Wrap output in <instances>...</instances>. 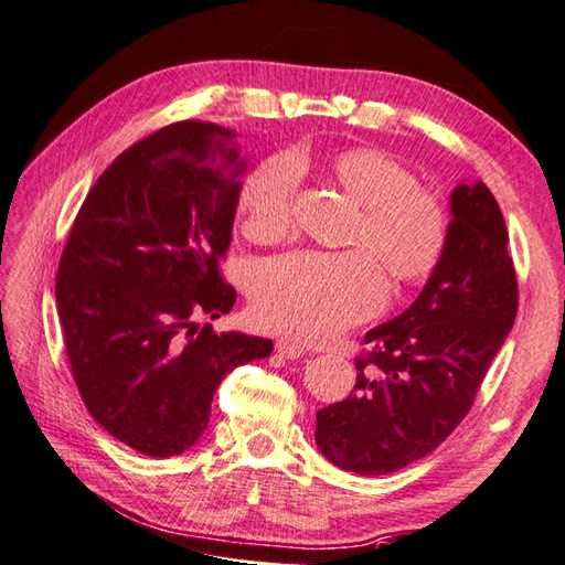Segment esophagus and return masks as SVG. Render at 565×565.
<instances>
[{"instance_id": "obj_1", "label": "esophagus", "mask_w": 565, "mask_h": 565, "mask_svg": "<svg viewBox=\"0 0 565 565\" xmlns=\"http://www.w3.org/2000/svg\"><path fill=\"white\" fill-rule=\"evenodd\" d=\"M276 352H279V355L286 358V360H296V358L303 355L306 348L298 340L281 338V340H276Z\"/></svg>"}]
</instances>
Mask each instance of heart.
Listing matches in <instances>:
<instances>
[{
    "label": "heart",
    "mask_w": 565,
    "mask_h": 565,
    "mask_svg": "<svg viewBox=\"0 0 565 565\" xmlns=\"http://www.w3.org/2000/svg\"><path fill=\"white\" fill-rule=\"evenodd\" d=\"M301 166L298 157H274L242 181L237 210L247 237L264 245L286 237ZM326 169L360 205L350 242L365 252L286 254L262 264L249 286L259 326L311 342L333 338L377 311L384 301L379 263L392 281L412 286L436 269L448 242L444 203L418 188L416 175L384 151L342 149Z\"/></svg>",
    "instance_id": "obj_1"
}]
</instances>
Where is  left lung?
Listing matches in <instances>:
<instances>
[{
  "label": "left lung",
  "instance_id": "obj_1",
  "mask_svg": "<svg viewBox=\"0 0 565 565\" xmlns=\"http://www.w3.org/2000/svg\"><path fill=\"white\" fill-rule=\"evenodd\" d=\"M507 225L490 188L450 193L444 257L422 294L364 335L355 390L316 414V446L333 466L390 475L428 456L475 402L516 318Z\"/></svg>",
  "mask_w": 565,
  "mask_h": 565
}]
</instances>
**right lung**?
<instances>
[{
    "label": "right lung",
    "instance_id": "right-lung-1",
    "mask_svg": "<svg viewBox=\"0 0 565 565\" xmlns=\"http://www.w3.org/2000/svg\"><path fill=\"white\" fill-rule=\"evenodd\" d=\"M245 171L232 129L163 127L109 163L63 249L55 303L77 392L109 436L143 456L195 446L225 374L271 355L267 338L198 320L237 301L217 262Z\"/></svg>",
    "mask_w": 565,
    "mask_h": 565
}]
</instances>
